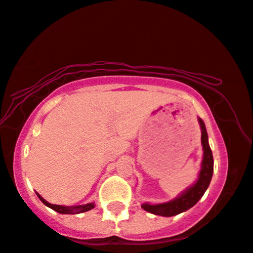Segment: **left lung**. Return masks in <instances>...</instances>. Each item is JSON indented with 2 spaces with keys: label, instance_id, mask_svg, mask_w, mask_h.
I'll list each match as a JSON object with an SVG mask.
<instances>
[{
  "label": "left lung",
  "instance_id": "8db88e82",
  "mask_svg": "<svg viewBox=\"0 0 253 253\" xmlns=\"http://www.w3.org/2000/svg\"><path fill=\"white\" fill-rule=\"evenodd\" d=\"M198 123L202 130V145L203 150H204V156H203L202 169L201 172H199L196 183H194L187 190H184L179 197L174 198L170 202L155 205L144 203L141 206L145 211L150 212L152 214L163 216H173L180 214V213L193 208L199 199L203 197V195H204L206 189L209 188V184L211 182L213 175V156L209 144V137L205 124L201 118H198Z\"/></svg>",
  "mask_w": 253,
  "mask_h": 253
}]
</instances>
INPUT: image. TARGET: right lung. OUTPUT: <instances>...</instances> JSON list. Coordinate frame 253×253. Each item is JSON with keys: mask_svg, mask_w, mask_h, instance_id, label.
Wrapping results in <instances>:
<instances>
[{"mask_svg": "<svg viewBox=\"0 0 253 253\" xmlns=\"http://www.w3.org/2000/svg\"><path fill=\"white\" fill-rule=\"evenodd\" d=\"M38 197L40 198V201L43 203L44 205H47L48 208H50L54 210V211L60 213V214H78V213H83V212H87L89 210L94 209L95 205L94 203H89V204L86 205H79V206H63V205H55V204H50L48 203L45 199L42 198L40 195L37 194Z\"/></svg>", "mask_w": 253, "mask_h": 253, "instance_id": "1", "label": "right lung"}]
</instances>
